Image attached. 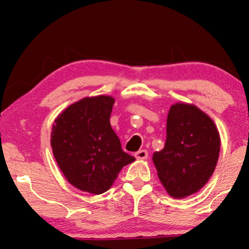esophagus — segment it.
Returning a JSON list of instances; mask_svg holds the SVG:
<instances>
[{
  "mask_svg": "<svg viewBox=\"0 0 249 249\" xmlns=\"http://www.w3.org/2000/svg\"><path fill=\"white\" fill-rule=\"evenodd\" d=\"M134 157H136L137 159H147L148 153L146 150H141V151H137V152L134 153Z\"/></svg>",
  "mask_w": 249,
  "mask_h": 249,
  "instance_id": "esophagus-1",
  "label": "esophagus"
}]
</instances>
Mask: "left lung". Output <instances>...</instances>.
<instances>
[{
	"label": "left lung",
	"instance_id": "1",
	"mask_svg": "<svg viewBox=\"0 0 249 249\" xmlns=\"http://www.w3.org/2000/svg\"><path fill=\"white\" fill-rule=\"evenodd\" d=\"M115 99L108 96L84 98L57 117L51 147L70 184L89 193L107 192L118 173L134 158L122 150L110 125Z\"/></svg>",
	"mask_w": 249,
	"mask_h": 249
}]
</instances>
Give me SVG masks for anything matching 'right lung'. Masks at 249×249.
<instances>
[{
  "mask_svg": "<svg viewBox=\"0 0 249 249\" xmlns=\"http://www.w3.org/2000/svg\"><path fill=\"white\" fill-rule=\"evenodd\" d=\"M165 147L153 162L165 190L173 198L196 193L214 172L220 137L207 115L193 105L176 104L167 116Z\"/></svg>",
  "mask_w": 249,
  "mask_h": 249,
  "instance_id": "obj_1",
  "label": "right lung"
}]
</instances>
